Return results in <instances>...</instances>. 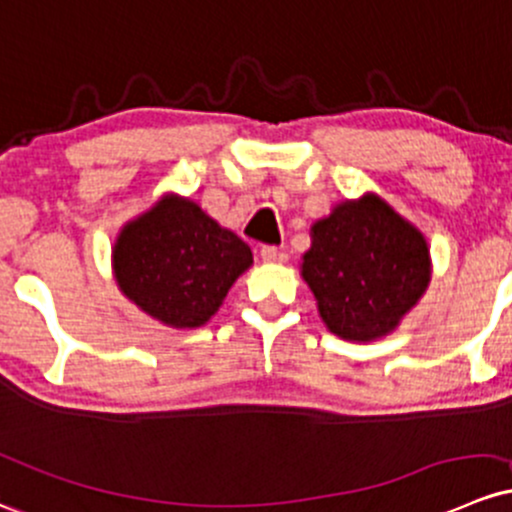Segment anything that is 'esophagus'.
Segmentation results:
<instances>
[{
	"label": "esophagus",
	"instance_id": "34e87169",
	"mask_svg": "<svg viewBox=\"0 0 512 512\" xmlns=\"http://www.w3.org/2000/svg\"><path fill=\"white\" fill-rule=\"evenodd\" d=\"M260 255H262V260L267 262V265H279V262L287 260V255H284V252L279 250V247H274V245H265V247H262Z\"/></svg>",
	"mask_w": 512,
	"mask_h": 512
}]
</instances>
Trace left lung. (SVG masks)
Segmentation results:
<instances>
[{
    "mask_svg": "<svg viewBox=\"0 0 512 512\" xmlns=\"http://www.w3.org/2000/svg\"><path fill=\"white\" fill-rule=\"evenodd\" d=\"M301 277L326 328L368 343L400 326L432 279L424 235L375 193L343 201L311 225Z\"/></svg>",
    "mask_w": 512,
    "mask_h": 512,
    "instance_id": "1",
    "label": "left lung"
}]
</instances>
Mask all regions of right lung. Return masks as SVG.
I'll use <instances>...</instances> for the list:
<instances>
[{"instance_id":"add662e5","label":"right lung","mask_w":512,"mask_h":512,"mask_svg":"<svg viewBox=\"0 0 512 512\" xmlns=\"http://www.w3.org/2000/svg\"><path fill=\"white\" fill-rule=\"evenodd\" d=\"M250 265L247 242L174 193L129 220L112 247L120 292L171 328L208 324Z\"/></svg>"}]
</instances>
